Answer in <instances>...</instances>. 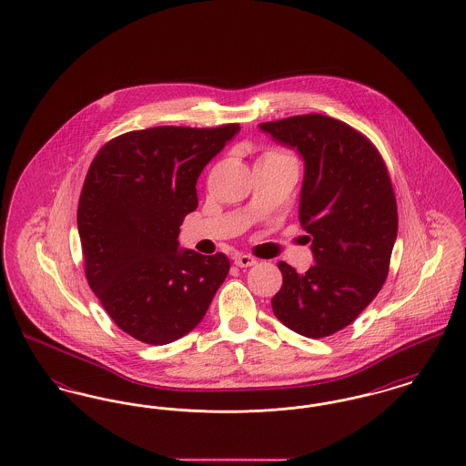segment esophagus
Segmentation results:
<instances>
[{
  "label": "esophagus",
  "mask_w": 466,
  "mask_h": 466,
  "mask_svg": "<svg viewBox=\"0 0 466 466\" xmlns=\"http://www.w3.org/2000/svg\"><path fill=\"white\" fill-rule=\"evenodd\" d=\"M234 264L238 267H251L257 264V260L253 257H249V255H238Z\"/></svg>",
  "instance_id": "esophagus-1"
}]
</instances>
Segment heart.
<instances>
[{
  "label": "heart",
  "mask_w": 466,
  "mask_h": 466,
  "mask_svg": "<svg viewBox=\"0 0 466 466\" xmlns=\"http://www.w3.org/2000/svg\"><path fill=\"white\" fill-rule=\"evenodd\" d=\"M268 154H276V152H268Z\"/></svg>",
  "instance_id": "b5f03b06"
}]
</instances>
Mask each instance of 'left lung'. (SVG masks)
<instances>
[{
    "instance_id": "8db88e82",
    "label": "left lung",
    "mask_w": 466,
    "mask_h": 466,
    "mask_svg": "<svg viewBox=\"0 0 466 466\" xmlns=\"http://www.w3.org/2000/svg\"><path fill=\"white\" fill-rule=\"evenodd\" d=\"M304 160L299 220L314 266L278 267L272 297L289 330L321 339L351 325L382 289L399 232L397 199L376 147L348 124L312 113L258 126Z\"/></svg>"
}]
</instances>
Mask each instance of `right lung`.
Returning a JSON list of instances; mask_svg holds the SVG:
<instances>
[{
    "mask_svg": "<svg viewBox=\"0 0 466 466\" xmlns=\"http://www.w3.org/2000/svg\"><path fill=\"white\" fill-rule=\"evenodd\" d=\"M162 126L122 134L94 157L78 200L86 276L116 327L162 346L194 330L230 262L181 249L179 225L196 211L198 177L239 133Z\"/></svg>",
    "mask_w": 466,
    "mask_h": 466,
    "instance_id": "right-lung-1",
    "label": "right lung"
}]
</instances>
